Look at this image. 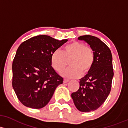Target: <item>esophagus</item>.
I'll use <instances>...</instances> for the list:
<instances>
[{
	"instance_id": "esophagus-1",
	"label": "esophagus",
	"mask_w": 128,
	"mask_h": 128,
	"mask_svg": "<svg viewBox=\"0 0 128 128\" xmlns=\"http://www.w3.org/2000/svg\"><path fill=\"white\" fill-rule=\"evenodd\" d=\"M69 81V80L67 79V78H64V83H66V82H68Z\"/></svg>"
}]
</instances>
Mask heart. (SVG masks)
I'll return each instance as SVG.
<instances>
[{"label":"heart","instance_id":"1","mask_svg":"<svg viewBox=\"0 0 128 128\" xmlns=\"http://www.w3.org/2000/svg\"><path fill=\"white\" fill-rule=\"evenodd\" d=\"M69 60L70 66L62 72L64 76L77 78L82 74L88 73L92 68L95 61V53L90 47L84 44L74 41L66 45L61 51L56 50L52 54L50 62L54 70L60 72L67 66L66 60Z\"/></svg>","mask_w":128,"mask_h":128}]
</instances>
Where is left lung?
<instances>
[{"instance_id":"obj_1","label":"left lung","mask_w":128,"mask_h":128,"mask_svg":"<svg viewBox=\"0 0 128 128\" xmlns=\"http://www.w3.org/2000/svg\"><path fill=\"white\" fill-rule=\"evenodd\" d=\"M78 39L88 43L95 53L92 68L80 80L79 89L71 95L76 108L88 112L100 107L110 93L114 76L112 56L109 47L98 38L84 35Z\"/></svg>"}]
</instances>
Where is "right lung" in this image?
<instances>
[{
  "label": "right lung",
  "mask_w": 128,
  "mask_h": 128,
  "mask_svg": "<svg viewBox=\"0 0 128 128\" xmlns=\"http://www.w3.org/2000/svg\"><path fill=\"white\" fill-rule=\"evenodd\" d=\"M67 39L47 35L28 39L18 47L12 65V86L18 99L33 109L46 106L63 78L52 67V54Z\"/></svg>",
  "instance_id": "right-lung-1"
}]
</instances>
